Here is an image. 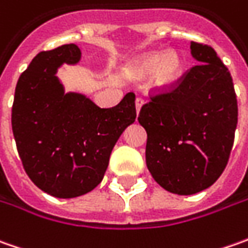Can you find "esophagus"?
<instances>
[{
  "label": "esophagus",
  "instance_id": "esophagus-1",
  "mask_svg": "<svg viewBox=\"0 0 248 248\" xmlns=\"http://www.w3.org/2000/svg\"><path fill=\"white\" fill-rule=\"evenodd\" d=\"M143 103H145V102H143L142 98H137V99H135V108H137V111H138V113L140 111V109H142Z\"/></svg>",
  "mask_w": 248,
  "mask_h": 248
}]
</instances>
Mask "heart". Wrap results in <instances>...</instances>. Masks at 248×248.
<instances>
[{
  "instance_id": "b5f03b06",
  "label": "heart",
  "mask_w": 248,
  "mask_h": 248,
  "mask_svg": "<svg viewBox=\"0 0 248 248\" xmlns=\"http://www.w3.org/2000/svg\"><path fill=\"white\" fill-rule=\"evenodd\" d=\"M185 67L184 58L176 51L148 52L138 58L127 70L131 80H145L150 77V82L158 90L171 87L182 76Z\"/></svg>"
}]
</instances>
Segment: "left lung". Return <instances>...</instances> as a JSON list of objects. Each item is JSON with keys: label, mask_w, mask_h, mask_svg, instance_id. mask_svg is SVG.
<instances>
[{"label": "left lung", "mask_w": 248, "mask_h": 248, "mask_svg": "<svg viewBox=\"0 0 248 248\" xmlns=\"http://www.w3.org/2000/svg\"><path fill=\"white\" fill-rule=\"evenodd\" d=\"M190 53L197 64L138 117L148 134V170L161 187L181 196L199 193L221 176L237 125L229 70L211 46L192 43Z\"/></svg>", "instance_id": "obj_1"}]
</instances>
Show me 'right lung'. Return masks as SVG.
<instances>
[{"instance_id": "add662e5", "label": "right lung", "mask_w": 248, "mask_h": 248, "mask_svg": "<svg viewBox=\"0 0 248 248\" xmlns=\"http://www.w3.org/2000/svg\"><path fill=\"white\" fill-rule=\"evenodd\" d=\"M76 44L40 52L19 77L12 108L16 148L29 178L48 195L72 199L99 185L110 153L135 117V95L102 109L56 76L63 64H78Z\"/></svg>"}]
</instances>
